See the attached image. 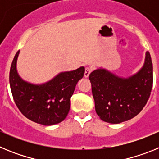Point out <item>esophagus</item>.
<instances>
[{
    "label": "esophagus",
    "instance_id": "34e87169",
    "mask_svg": "<svg viewBox=\"0 0 159 159\" xmlns=\"http://www.w3.org/2000/svg\"><path fill=\"white\" fill-rule=\"evenodd\" d=\"M92 72V68L89 67H87L86 68H85V72H84V77L85 78H88V76H89L90 73Z\"/></svg>",
    "mask_w": 159,
    "mask_h": 159
}]
</instances>
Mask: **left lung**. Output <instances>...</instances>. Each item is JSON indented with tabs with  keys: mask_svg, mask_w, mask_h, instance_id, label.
Returning a JSON list of instances; mask_svg holds the SVG:
<instances>
[{
	"mask_svg": "<svg viewBox=\"0 0 159 159\" xmlns=\"http://www.w3.org/2000/svg\"><path fill=\"white\" fill-rule=\"evenodd\" d=\"M95 111L102 121L123 123L134 118L147 104L153 85L151 55L146 52L143 67L136 74L123 78L104 68L89 75Z\"/></svg>",
	"mask_w": 159,
	"mask_h": 159,
	"instance_id": "8db88e82",
	"label": "left lung"
}]
</instances>
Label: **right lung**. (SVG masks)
<instances>
[{
	"label": "right lung",
	"mask_w": 159,
	"mask_h": 159,
	"mask_svg": "<svg viewBox=\"0 0 159 159\" xmlns=\"http://www.w3.org/2000/svg\"><path fill=\"white\" fill-rule=\"evenodd\" d=\"M20 51L12 60L9 84L14 102L27 119L39 124L51 126L62 122L69 112L71 97L84 75V67L60 72L48 82L33 84L20 78L16 70Z\"/></svg>",
	"instance_id": "1"
}]
</instances>
